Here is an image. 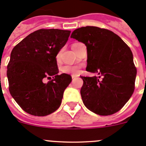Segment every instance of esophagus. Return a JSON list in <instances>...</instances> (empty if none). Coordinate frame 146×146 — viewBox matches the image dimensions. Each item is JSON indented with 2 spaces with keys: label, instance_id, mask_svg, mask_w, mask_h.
<instances>
[{
  "label": "esophagus",
  "instance_id": "1",
  "mask_svg": "<svg viewBox=\"0 0 146 146\" xmlns=\"http://www.w3.org/2000/svg\"><path fill=\"white\" fill-rule=\"evenodd\" d=\"M72 79H74V78H75V77H76V76L72 75Z\"/></svg>",
  "mask_w": 146,
  "mask_h": 146
}]
</instances>
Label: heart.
I'll return each mask as SVG.
<instances>
[{
    "label": "heart",
    "instance_id": "obj_1",
    "mask_svg": "<svg viewBox=\"0 0 146 146\" xmlns=\"http://www.w3.org/2000/svg\"><path fill=\"white\" fill-rule=\"evenodd\" d=\"M57 58H59V55H58ZM61 72L63 73H64V74L77 75V74H79L80 69L79 67L77 66H63L61 68Z\"/></svg>",
    "mask_w": 146,
    "mask_h": 146
}]
</instances>
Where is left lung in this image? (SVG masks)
<instances>
[{"mask_svg": "<svg viewBox=\"0 0 146 146\" xmlns=\"http://www.w3.org/2000/svg\"><path fill=\"white\" fill-rule=\"evenodd\" d=\"M71 37L87 47L86 71L98 77H82L85 106L99 115L119 111L135 90L137 69L129 47L118 35L94 26L77 28Z\"/></svg>", "mask_w": 146, "mask_h": 146, "instance_id": "left-lung-1", "label": "left lung"}]
</instances>
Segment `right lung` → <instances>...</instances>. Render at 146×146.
<instances>
[{
    "label": "right lung",
    "instance_id": "right-lung-1",
    "mask_svg": "<svg viewBox=\"0 0 146 146\" xmlns=\"http://www.w3.org/2000/svg\"><path fill=\"white\" fill-rule=\"evenodd\" d=\"M71 31L40 29L27 36L13 48L7 66L11 96L20 108L36 116L57 110L65 89L72 82L69 74H58L56 56ZM54 79L47 84L44 78Z\"/></svg>",
    "mask_w": 146,
    "mask_h": 146
}]
</instances>
